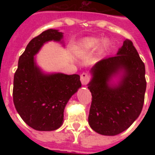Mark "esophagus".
I'll use <instances>...</instances> for the list:
<instances>
[{
  "mask_svg": "<svg viewBox=\"0 0 155 155\" xmlns=\"http://www.w3.org/2000/svg\"><path fill=\"white\" fill-rule=\"evenodd\" d=\"M80 80H81L83 85H86L90 80L89 75L87 73H83L82 75H80Z\"/></svg>",
  "mask_w": 155,
  "mask_h": 155,
  "instance_id": "34e87169",
  "label": "esophagus"
}]
</instances>
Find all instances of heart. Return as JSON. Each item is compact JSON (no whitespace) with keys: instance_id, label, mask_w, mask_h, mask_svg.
Wrapping results in <instances>:
<instances>
[{"instance_id":"heart-1","label":"heart","mask_w":155,"mask_h":155,"mask_svg":"<svg viewBox=\"0 0 155 155\" xmlns=\"http://www.w3.org/2000/svg\"><path fill=\"white\" fill-rule=\"evenodd\" d=\"M101 39L98 38H89L84 42L82 45V50L83 51H92V50L96 49L100 44H101ZM108 45V40L104 39L102 41L101 47L104 48Z\"/></svg>"}]
</instances>
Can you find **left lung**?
Instances as JSON below:
<instances>
[{
    "instance_id": "1",
    "label": "left lung",
    "mask_w": 155,
    "mask_h": 155,
    "mask_svg": "<svg viewBox=\"0 0 155 155\" xmlns=\"http://www.w3.org/2000/svg\"><path fill=\"white\" fill-rule=\"evenodd\" d=\"M145 64L133 42L125 39L117 55L103 58L91 69L87 88L92 93L88 123L102 135L114 136L127 130L139 117L147 81ZM121 74L117 84L110 80Z\"/></svg>"
}]
</instances>
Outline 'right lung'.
<instances>
[{
  "mask_svg": "<svg viewBox=\"0 0 155 155\" xmlns=\"http://www.w3.org/2000/svg\"><path fill=\"white\" fill-rule=\"evenodd\" d=\"M63 37L62 32L50 29L34 38L20 56L14 74L16 110L30 127L38 131H52L63 125L66 104L81 87L79 75L45 74L35 62V55L44 43L63 42Z\"/></svg>",
  "mask_w": 155,
  "mask_h": 155,
  "instance_id": "add662e5",
  "label": "right lung"
}]
</instances>
